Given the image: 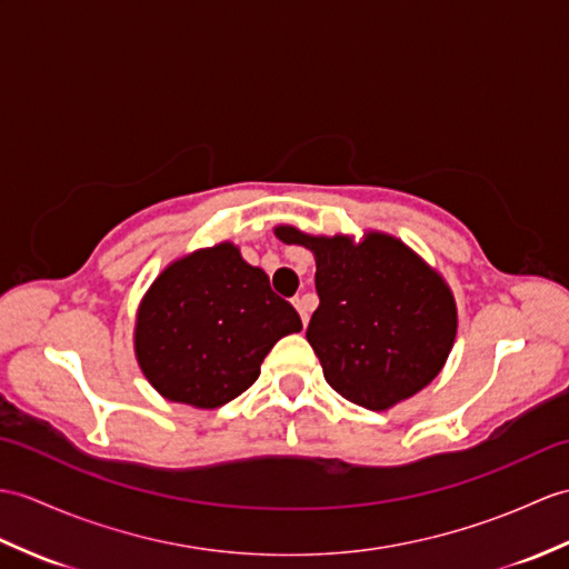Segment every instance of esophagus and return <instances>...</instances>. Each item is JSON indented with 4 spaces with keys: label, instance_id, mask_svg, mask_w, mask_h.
I'll return each instance as SVG.
<instances>
[{
    "label": "esophagus",
    "instance_id": "1",
    "mask_svg": "<svg viewBox=\"0 0 569 569\" xmlns=\"http://www.w3.org/2000/svg\"><path fill=\"white\" fill-rule=\"evenodd\" d=\"M293 306H296V310L300 315L302 325H306L310 320V300H308V296H296L293 298Z\"/></svg>",
    "mask_w": 569,
    "mask_h": 569
}]
</instances>
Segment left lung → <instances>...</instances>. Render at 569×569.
<instances>
[{
  "mask_svg": "<svg viewBox=\"0 0 569 569\" xmlns=\"http://www.w3.org/2000/svg\"><path fill=\"white\" fill-rule=\"evenodd\" d=\"M276 237L315 254L320 306L306 337L341 398L380 412L439 376L453 349L458 312L451 288L427 261L382 232L353 242L281 224Z\"/></svg>",
  "mask_w": 569,
  "mask_h": 569,
  "instance_id": "8db88e82",
  "label": "left lung"
}]
</instances>
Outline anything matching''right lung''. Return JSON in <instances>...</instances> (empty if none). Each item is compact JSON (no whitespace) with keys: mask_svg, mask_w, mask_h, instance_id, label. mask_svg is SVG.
Here are the masks:
<instances>
[{"mask_svg":"<svg viewBox=\"0 0 569 569\" xmlns=\"http://www.w3.org/2000/svg\"><path fill=\"white\" fill-rule=\"evenodd\" d=\"M300 329L269 276L222 242L157 276L138 310L136 356L162 398L213 409L252 386L276 341Z\"/></svg>","mask_w":569,"mask_h":569,"instance_id":"add662e5","label":"right lung"}]
</instances>
